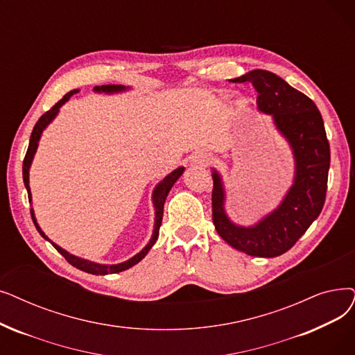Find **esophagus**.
Masks as SVG:
<instances>
[{
	"instance_id": "obj_1",
	"label": "esophagus",
	"mask_w": 355,
	"mask_h": 355,
	"mask_svg": "<svg viewBox=\"0 0 355 355\" xmlns=\"http://www.w3.org/2000/svg\"><path fill=\"white\" fill-rule=\"evenodd\" d=\"M210 162H211L210 155H207L205 152H197L191 157V165L197 168H206L207 165H210Z\"/></svg>"
}]
</instances>
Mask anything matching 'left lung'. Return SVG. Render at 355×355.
I'll list each match as a JSON object with an SVG mask.
<instances>
[{"label": "left lung", "mask_w": 355, "mask_h": 355, "mask_svg": "<svg viewBox=\"0 0 355 355\" xmlns=\"http://www.w3.org/2000/svg\"><path fill=\"white\" fill-rule=\"evenodd\" d=\"M234 83H251L257 89L258 110L272 117L275 129L290 145L295 178L279 206L257 223L242 226L227 216L223 180L213 169V223L235 250L252 257H279L318 219L325 203L331 162L325 126L316 104L270 71L255 69Z\"/></svg>", "instance_id": "obj_1"}]
</instances>
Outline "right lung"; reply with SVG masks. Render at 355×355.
Segmentation results:
<instances>
[{
	"instance_id": "right-lung-1",
	"label": "right lung",
	"mask_w": 355,
	"mask_h": 355,
	"mask_svg": "<svg viewBox=\"0 0 355 355\" xmlns=\"http://www.w3.org/2000/svg\"><path fill=\"white\" fill-rule=\"evenodd\" d=\"M130 89V87H125V85H98V87H94V91L96 92H103V94H119V92H123V91H128ZM78 92V89H72L69 91L68 94L64 96L62 100H59L52 109L49 112H46L36 123V126L33 128V132H32V136H30V142H28V148H27V152H26V157H24V161H23V181H24V186H26V190L28 193V202L32 203V191H30V186H28V171H30V166H32V162H33V158H35V153L37 150V146H39V141L42 137V133L43 130L48 128L51 125V121L58 116L59 113V109L62 107L73 94H76ZM184 166H180L177 169H174V171L171 174H168L162 181H159L157 184V187L153 189V193H152V203H153V207H155V223H153V232H152V236L149 239V242L146 243L145 248L137 252L136 255H133L132 258H129L128 261H125V263H120V264H98V263H94V261H89V259H85V258H81V257H76V255H72L69 254L68 251H65L64 248H60L59 245H56L55 242H52L48 236L44 235L43 230L40 229L37 220H36V216H35V210L32 209L30 210V213H32V219H33V223L37 229V232L46 239L49 241L53 246L55 250L60 254L64 255L65 259L68 261V263L71 266H73L75 268H78L81 271H85L88 274H96V275H105V274H114V272H120V271H125L130 267H133L135 264L139 263V261L142 258H145V255L149 252V250L152 248L153 245H155L157 239H158V235H159V227H161V223H162V216H164V203H165V198L169 193V190H171V187L175 184V181L182 175L184 173Z\"/></svg>"
}]
</instances>
